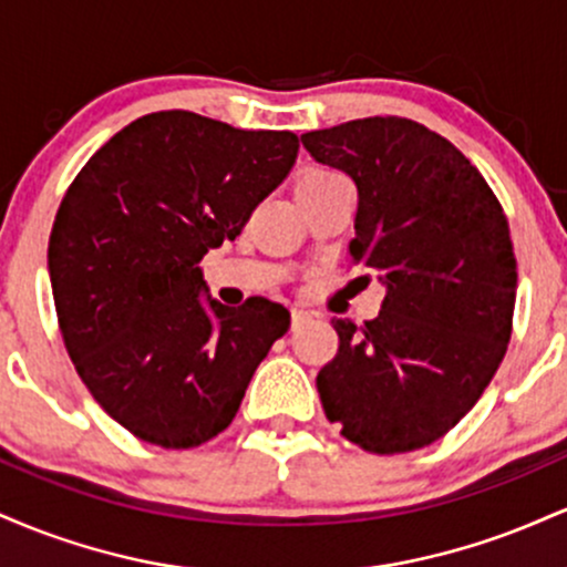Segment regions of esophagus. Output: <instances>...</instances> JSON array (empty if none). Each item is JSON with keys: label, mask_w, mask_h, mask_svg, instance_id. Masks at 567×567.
I'll return each instance as SVG.
<instances>
[{"label": "esophagus", "mask_w": 567, "mask_h": 567, "mask_svg": "<svg viewBox=\"0 0 567 567\" xmlns=\"http://www.w3.org/2000/svg\"><path fill=\"white\" fill-rule=\"evenodd\" d=\"M290 315H292V328H301L303 322H309L311 317H315V315H311V311H306V309H298V306H296V309L290 311Z\"/></svg>", "instance_id": "obj_1"}]
</instances>
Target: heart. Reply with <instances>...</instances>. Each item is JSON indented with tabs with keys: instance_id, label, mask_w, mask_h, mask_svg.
<instances>
[{
	"instance_id": "1",
	"label": "heart",
	"mask_w": 567,
	"mask_h": 567,
	"mask_svg": "<svg viewBox=\"0 0 567 567\" xmlns=\"http://www.w3.org/2000/svg\"><path fill=\"white\" fill-rule=\"evenodd\" d=\"M338 181H343V178L333 171H309L301 175L298 186H322V184H338Z\"/></svg>"
}]
</instances>
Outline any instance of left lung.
Returning <instances> with one entry per match:
<instances>
[{
  "mask_svg": "<svg viewBox=\"0 0 567 567\" xmlns=\"http://www.w3.org/2000/svg\"><path fill=\"white\" fill-rule=\"evenodd\" d=\"M357 186L349 252L383 285L381 311L333 320L317 375L324 415L370 453L432 445L464 419L506 354L517 261L491 186L451 141L402 116L301 135Z\"/></svg>",
  "mask_w": 567,
  "mask_h": 567,
  "instance_id": "left-lung-1",
  "label": "left lung"
}]
</instances>
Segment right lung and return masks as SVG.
Listing matches in <instances>:
<instances>
[{"label": "right lung", "mask_w": 567, "mask_h": 567, "mask_svg": "<svg viewBox=\"0 0 567 567\" xmlns=\"http://www.w3.org/2000/svg\"><path fill=\"white\" fill-rule=\"evenodd\" d=\"M296 157L290 130L157 112L69 186L48 247L58 322L97 405L143 442L181 451L224 432L288 333L285 306L218 303L199 261L243 231Z\"/></svg>", "instance_id": "1"}]
</instances>
